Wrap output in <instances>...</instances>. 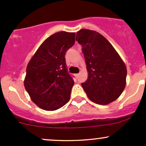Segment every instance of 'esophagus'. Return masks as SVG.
Segmentation results:
<instances>
[{
  "instance_id": "obj_1",
  "label": "esophagus",
  "mask_w": 146,
  "mask_h": 146,
  "mask_svg": "<svg viewBox=\"0 0 146 146\" xmlns=\"http://www.w3.org/2000/svg\"><path fill=\"white\" fill-rule=\"evenodd\" d=\"M75 76L76 77V78H78V77L79 76V73H78V74H75Z\"/></svg>"
}]
</instances>
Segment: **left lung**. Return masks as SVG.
I'll return each instance as SVG.
<instances>
[{"instance_id":"1","label":"left lung","mask_w":146,"mask_h":146,"mask_svg":"<svg viewBox=\"0 0 146 146\" xmlns=\"http://www.w3.org/2000/svg\"><path fill=\"white\" fill-rule=\"evenodd\" d=\"M81 44L88 76L82 86L88 98L98 104L111 103L124 90L127 70L125 64L106 38L100 33L81 29L76 35Z\"/></svg>"}]
</instances>
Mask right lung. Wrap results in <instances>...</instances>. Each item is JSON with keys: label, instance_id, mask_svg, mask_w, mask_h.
<instances>
[{"label": "right lung", "instance_id": "obj_1", "mask_svg": "<svg viewBox=\"0 0 146 146\" xmlns=\"http://www.w3.org/2000/svg\"><path fill=\"white\" fill-rule=\"evenodd\" d=\"M75 33L60 31L43 42L26 70L24 85L40 108L55 110L69 101L74 84L68 72L65 55L75 44Z\"/></svg>", "mask_w": 146, "mask_h": 146}]
</instances>
